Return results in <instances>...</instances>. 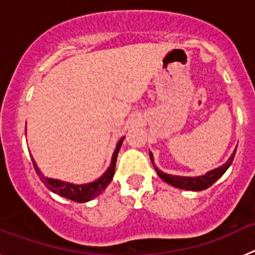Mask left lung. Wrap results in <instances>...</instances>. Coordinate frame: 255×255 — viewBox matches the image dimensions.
Returning a JSON list of instances; mask_svg holds the SVG:
<instances>
[{"label":"left lung","instance_id":"8db88e82","mask_svg":"<svg viewBox=\"0 0 255 255\" xmlns=\"http://www.w3.org/2000/svg\"><path fill=\"white\" fill-rule=\"evenodd\" d=\"M236 150H234V153L231 154V157L229 158V161L225 164L220 166L218 168L215 170H211L209 172H207L206 175H202V176L197 177H188V176H176V175H168V173L162 172L161 170L154 166V162H153V154L152 152H149L150 161H152L153 166H154V170L157 171L158 176L163 180L164 182H167L170 185L175 186V188L184 189V190H193V191H200L204 190V189L209 188L211 185H213L218 179H220L225 172H226L227 168L230 167V164L233 163L234 157H235Z\"/></svg>","mask_w":255,"mask_h":255}]
</instances>
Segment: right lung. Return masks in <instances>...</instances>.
Here are the masks:
<instances>
[{
	"label": "right lung",
	"instance_id": "right-lung-1",
	"mask_svg": "<svg viewBox=\"0 0 255 255\" xmlns=\"http://www.w3.org/2000/svg\"><path fill=\"white\" fill-rule=\"evenodd\" d=\"M125 138V136H124ZM124 138H121L119 140L116 145V149H115L114 154H112L111 164L110 167L107 168L105 173L98 180L93 182H89V184H82V185H76V184H71V182L61 181V180L56 179H49L46 177L43 173L40 172L39 168H38L37 163H35L34 158L31 157V162H33V166L35 168V172L38 173V176L42 181L46 184L47 188L51 191L56 193V194L61 195V197L66 198V199L74 200V202H78V203H85V202H89V200L94 199L96 197L102 193L106 188L108 186V184L111 182L112 177L115 175V167H116V159L117 154H119V150L121 148V144H123Z\"/></svg>",
	"mask_w": 255,
	"mask_h": 255
}]
</instances>
